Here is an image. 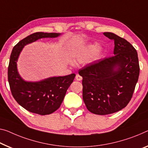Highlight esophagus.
<instances>
[{
    "instance_id": "esophagus-1",
    "label": "esophagus",
    "mask_w": 148,
    "mask_h": 148,
    "mask_svg": "<svg viewBox=\"0 0 148 148\" xmlns=\"http://www.w3.org/2000/svg\"><path fill=\"white\" fill-rule=\"evenodd\" d=\"M75 78H76V79H77V81H81L82 79H83V78H82V77L79 75V74H77V75H76Z\"/></svg>"
}]
</instances>
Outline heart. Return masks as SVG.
I'll return each mask as SVG.
<instances>
[{"label": "heart", "mask_w": 148, "mask_h": 148, "mask_svg": "<svg viewBox=\"0 0 148 148\" xmlns=\"http://www.w3.org/2000/svg\"><path fill=\"white\" fill-rule=\"evenodd\" d=\"M99 50V45L97 44H88L81 50L77 51L74 56V61L82 62L95 55Z\"/></svg>", "instance_id": "heart-1"}]
</instances>
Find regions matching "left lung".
<instances>
[{"mask_svg": "<svg viewBox=\"0 0 148 148\" xmlns=\"http://www.w3.org/2000/svg\"><path fill=\"white\" fill-rule=\"evenodd\" d=\"M103 34L114 40V56L79 72L83 77L84 103L90 112L99 115L110 114L126 107L140 74L137 51L130 43L112 32Z\"/></svg>", "mask_w": 148, "mask_h": 148, "instance_id": "8db88e82", "label": "left lung"}]
</instances>
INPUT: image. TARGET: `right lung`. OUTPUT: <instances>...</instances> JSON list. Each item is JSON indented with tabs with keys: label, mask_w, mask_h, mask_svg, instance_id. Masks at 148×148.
<instances>
[{
	"label": "right lung",
	"mask_w": 148,
	"mask_h": 148,
	"mask_svg": "<svg viewBox=\"0 0 148 148\" xmlns=\"http://www.w3.org/2000/svg\"><path fill=\"white\" fill-rule=\"evenodd\" d=\"M60 33L36 32L27 36L13 47L8 69V79L13 97L29 112L50 114L60 108L75 74L51 77L39 81H25L20 75L17 61L25 45L42 38H56Z\"/></svg>",
	"instance_id": "1"
}]
</instances>
